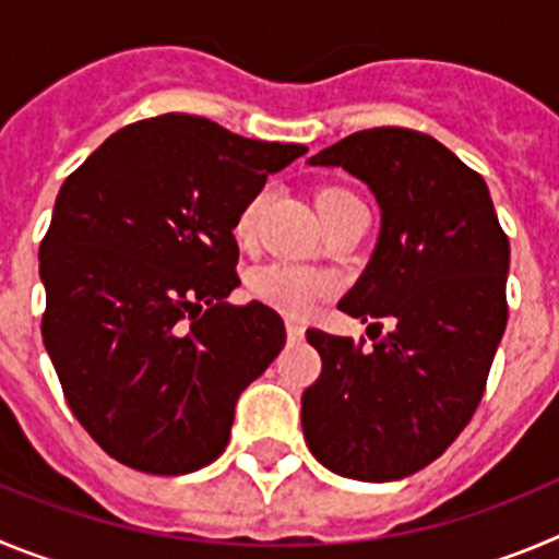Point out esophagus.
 Instances as JSON below:
<instances>
[{
  "mask_svg": "<svg viewBox=\"0 0 559 559\" xmlns=\"http://www.w3.org/2000/svg\"><path fill=\"white\" fill-rule=\"evenodd\" d=\"M286 340H289V342H300V340H304V325L286 323Z\"/></svg>",
  "mask_w": 559,
  "mask_h": 559,
  "instance_id": "34e87169",
  "label": "esophagus"
}]
</instances>
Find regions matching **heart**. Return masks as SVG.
Returning <instances> with one entry per match:
<instances>
[{
  "instance_id": "heart-1",
  "label": "heart",
  "mask_w": 559,
  "mask_h": 559,
  "mask_svg": "<svg viewBox=\"0 0 559 559\" xmlns=\"http://www.w3.org/2000/svg\"><path fill=\"white\" fill-rule=\"evenodd\" d=\"M334 194H348L340 189H329L320 194V203ZM270 189L255 192L248 203L242 205L239 217H236L234 234L239 242H248L250 236L259 228V219L267 209ZM334 284L329 275L317 273V270L298 267V264H286V261H273V264H261L248 275V292L259 304L270 306V309L281 311L286 317H309L317 309V304L329 298Z\"/></svg>"
}]
</instances>
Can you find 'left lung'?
Listing matches in <instances>:
<instances>
[{
    "label": "left lung",
    "instance_id": "left-lung-1",
    "mask_svg": "<svg viewBox=\"0 0 559 559\" xmlns=\"http://www.w3.org/2000/svg\"><path fill=\"white\" fill-rule=\"evenodd\" d=\"M309 164L342 167L379 200V242L340 309L392 329L373 348L306 331L323 373L300 401L304 437L334 474L404 479L449 449L485 395L507 329L510 239L481 175L426 133L359 130Z\"/></svg>",
    "mask_w": 559,
    "mask_h": 559
}]
</instances>
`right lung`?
Listing matches in <instances>:
<instances>
[{"mask_svg": "<svg viewBox=\"0 0 559 559\" xmlns=\"http://www.w3.org/2000/svg\"><path fill=\"white\" fill-rule=\"evenodd\" d=\"M306 153L164 114L105 139L60 186L41 242V334L69 409L99 449L158 476L228 445L236 401L286 342L239 286L242 205Z\"/></svg>", "mask_w": 559, "mask_h": 559, "instance_id": "obj_1", "label": "right lung"}]
</instances>
